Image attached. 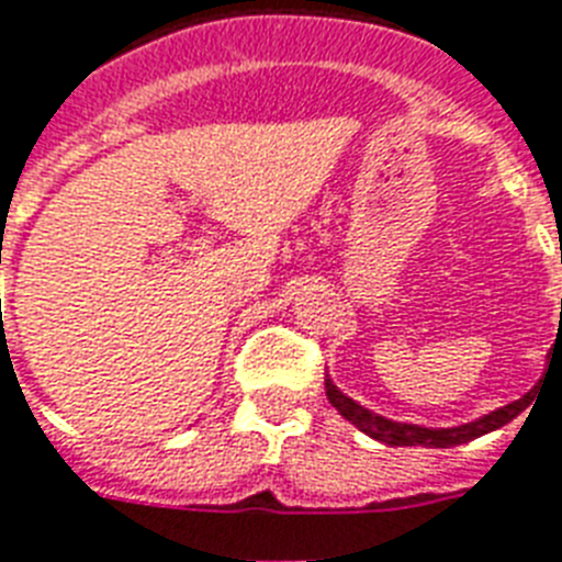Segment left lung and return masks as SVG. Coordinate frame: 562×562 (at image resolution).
Masks as SVG:
<instances>
[{
	"instance_id": "left-lung-1",
	"label": "left lung",
	"mask_w": 562,
	"mask_h": 562,
	"mask_svg": "<svg viewBox=\"0 0 562 562\" xmlns=\"http://www.w3.org/2000/svg\"><path fill=\"white\" fill-rule=\"evenodd\" d=\"M325 392L330 406H334L345 420H351V424L359 426L362 432L371 435L374 441H383L389 443V447H459V443L473 441L479 435H487L493 432V429H499V426L510 424V420L531 403V392H528L525 397H519V401L496 408V412L479 417L473 424L452 426V429H426V426L397 424V420H389V417L368 412V408H362L359 403H353L351 397H345L330 380H325Z\"/></svg>"
}]
</instances>
